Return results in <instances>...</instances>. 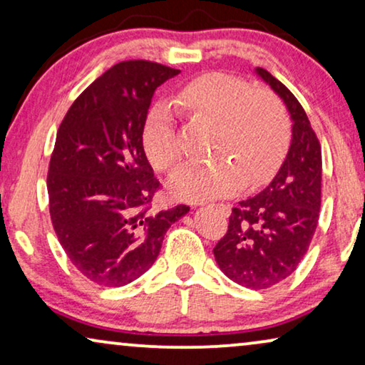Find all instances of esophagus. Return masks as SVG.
<instances>
[{
	"label": "esophagus",
	"mask_w": 365,
	"mask_h": 365,
	"mask_svg": "<svg viewBox=\"0 0 365 365\" xmlns=\"http://www.w3.org/2000/svg\"><path fill=\"white\" fill-rule=\"evenodd\" d=\"M219 209H221L222 212L231 214V206H229V204H219Z\"/></svg>",
	"instance_id": "34e87169"
}]
</instances>
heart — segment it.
<instances>
[{"label":"heart","instance_id":"1","mask_svg":"<svg viewBox=\"0 0 365 365\" xmlns=\"http://www.w3.org/2000/svg\"><path fill=\"white\" fill-rule=\"evenodd\" d=\"M186 119L214 129L207 164H186L171 176L169 187L182 201H206L252 187L271 176L286 153L291 124L276 94L252 89L246 79L207 73L187 83L174 99ZM144 153L158 171H169L181 158L171 114L154 108L143 128Z\"/></svg>","mask_w":365,"mask_h":365}]
</instances>
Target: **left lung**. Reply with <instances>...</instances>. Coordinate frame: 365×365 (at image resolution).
<instances>
[{"instance_id":"8db88e82","label":"left lung","mask_w":365,"mask_h":365,"mask_svg":"<svg viewBox=\"0 0 365 365\" xmlns=\"http://www.w3.org/2000/svg\"><path fill=\"white\" fill-rule=\"evenodd\" d=\"M256 71L286 103L292 143L271 184L232 207L227 231L212 252L231 281L262 291L291 276L306 256L321 209L322 153L297 98L264 68Z\"/></svg>"}]
</instances>
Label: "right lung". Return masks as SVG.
Listing matches in <instances>:
<instances>
[{"label": "right lung", "mask_w": 365, "mask_h": 365, "mask_svg": "<svg viewBox=\"0 0 365 365\" xmlns=\"http://www.w3.org/2000/svg\"><path fill=\"white\" fill-rule=\"evenodd\" d=\"M181 71L121 61L74 99L48 168L49 216L73 266L89 281L121 287L143 276L186 204L153 212L161 182L143 148L153 94Z\"/></svg>", "instance_id": "right-lung-1"}]
</instances>
